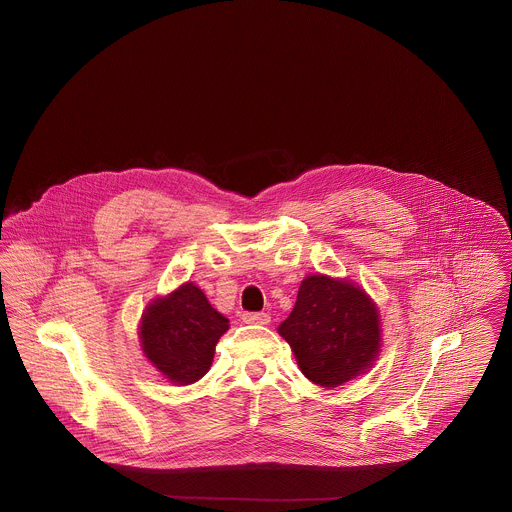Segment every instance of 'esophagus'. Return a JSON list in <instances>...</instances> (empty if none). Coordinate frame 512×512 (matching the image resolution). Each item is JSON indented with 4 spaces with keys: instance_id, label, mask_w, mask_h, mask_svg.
Returning <instances> with one entry per match:
<instances>
[{
    "instance_id": "esophagus-1",
    "label": "esophagus",
    "mask_w": 512,
    "mask_h": 512,
    "mask_svg": "<svg viewBox=\"0 0 512 512\" xmlns=\"http://www.w3.org/2000/svg\"><path fill=\"white\" fill-rule=\"evenodd\" d=\"M243 322L247 324H269L271 316L267 312H243Z\"/></svg>"
}]
</instances>
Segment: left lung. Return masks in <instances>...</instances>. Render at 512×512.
Here are the masks:
<instances>
[{
	"label": "left lung",
	"instance_id": "1",
	"mask_svg": "<svg viewBox=\"0 0 512 512\" xmlns=\"http://www.w3.org/2000/svg\"><path fill=\"white\" fill-rule=\"evenodd\" d=\"M380 314L350 281L310 275L279 334L291 344L301 372L322 388H336L372 368L380 352Z\"/></svg>",
	"mask_w": 512,
	"mask_h": 512
}]
</instances>
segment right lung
Returning <instances> with one entry per match:
<instances>
[{"label":"right lung","instance_id":"add662e5","mask_svg":"<svg viewBox=\"0 0 512 512\" xmlns=\"http://www.w3.org/2000/svg\"><path fill=\"white\" fill-rule=\"evenodd\" d=\"M229 320L205 299L194 283H184L144 310L140 342L144 356L164 378L178 386L198 382L209 370L217 340Z\"/></svg>","mask_w":512,"mask_h":512}]
</instances>
